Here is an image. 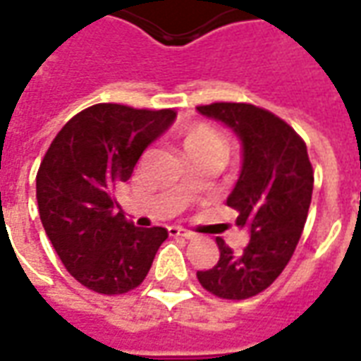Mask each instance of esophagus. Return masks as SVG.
<instances>
[{"label":"esophagus","mask_w":361,"mask_h":361,"mask_svg":"<svg viewBox=\"0 0 361 361\" xmlns=\"http://www.w3.org/2000/svg\"><path fill=\"white\" fill-rule=\"evenodd\" d=\"M168 233L172 235V237H183V239H193L195 233L188 231V229L178 228V226H172V228H168Z\"/></svg>","instance_id":"1"}]
</instances>
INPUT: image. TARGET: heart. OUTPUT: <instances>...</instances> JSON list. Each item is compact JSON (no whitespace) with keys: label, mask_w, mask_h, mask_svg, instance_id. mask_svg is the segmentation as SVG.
Segmentation results:
<instances>
[{"label":"heart","mask_w":361,"mask_h":361,"mask_svg":"<svg viewBox=\"0 0 361 361\" xmlns=\"http://www.w3.org/2000/svg\"><path fill=\"white\" fill-rule=\"evenodd\" d=\"M183 149L188 154L199 153H221L224 154V140L220 133L208 126L191 128L183 137Z\"/></svg>","instance_id":"b5f03b06"}]
</instances>
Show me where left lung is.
I'll use <instances>...</instances> for the list:
<instances>
[{"mask_svg":"<svg viewBox=\"0 0 361 361\" xmlns=\"http://www.w3.org/2000/svg\"><path fill=\"white\" fill-rule=\"evenodd\" d=\"M197 111L241 141V172L228 207L250 235L241 252L216 237L220 260L197 277L212 295L243 300L268 289L289 264L308 218L314 170L306 143L269 111L247 103H212Z\"/></svg>","mask_w":361,"mask_h":361,"instance_id":"left-lung-1","label":"left lung"}]
</instances>
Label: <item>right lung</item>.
<instances>
[{
	"label": "right lung",
	"instance_id": "1",
	"mask_svg": "<svg viewBox=\"0 0 361 361\" xmlns=\"http://www.w3.org/2000/svg\"><path fill=\"white\" fill-rule=\"evenodd\" d=\"M173 120L172 109L99 103L68 120L47 149L36 176L39 218L61 262L87 289H135L166 241L164 228H135L116 211L113 189Z\"/></svg>",
	"mask_w": 361,
	"mask_h": 361
}]
</instances>
